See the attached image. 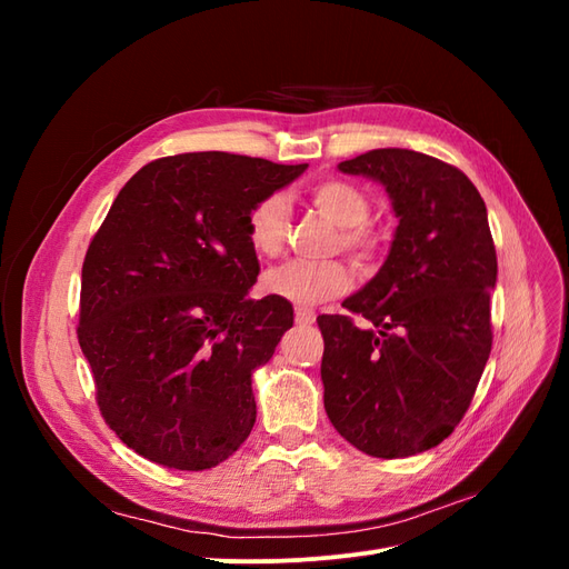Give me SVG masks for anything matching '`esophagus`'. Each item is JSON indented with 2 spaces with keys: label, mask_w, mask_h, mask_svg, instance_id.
Segmentation results:
<instances>
[{
  "label": "esophagus",
  "mask_w": 569,
  "mask_h": 569,
  "mask_svg": "<svg viewBox=\"0 0 569 569\" xmlns=\"http://www.w3.org/2000/svg\"><path fill=\"white\" fill-rule=\"evenodd\" d=\"M295 320H297V325H313L316 322V313L311 311V308H297Z\"/></svg>",
  "instance_id": "1"
}]
</instances>
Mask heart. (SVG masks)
Returning a JSON list of instances; mask_svg holds the SVG:
<instances>
[{"label":"heart","instance_id":"1","mask_svg":"<svg viewBox=\"0 0 569 569\" xmlns=\"http://www.w3.org/2000/svg\"><path fill=\"white\" fill-rule=\"evenodd\" d=\"M308 203L332 220L339 228V242L347 253H351L358 266H372L380 253V237L368 226L372 203L363 189L347 180H322L306 192ZM289 234V203L282 194H268L258 199L247 213V239L256 256L272 258L284 249ZM351 284V274L343 263H306L287 261L270 268L261 289L268 297L282 299L299 308L316 306L341 297Z\"/></svg>","mask_w":569,"mask_h":569}]
</instances>
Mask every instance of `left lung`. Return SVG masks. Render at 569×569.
<instances>
[{"instance_id":"left-lung-1","label":"left lung","mask_w":569,"mask_h":569,"mask_svg":"<svg viewBox=\"0 0 569 569\" xmlns=\"http://www.w3.org/2000/svg\"><path fill=\"white\" fill-rule=\"evenodd\" d=\"M339 170L380 180L399 228L380 272L341 303L349 313L318 316L325 410L358 451L416 456L458 427L491 353L487 206L462 170L420 151L372 149Z\"/></svg>"}]
</instances>
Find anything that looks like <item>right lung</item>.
<instances>
[{"label": "right lung", "instance_id": "add662e5", "mask_svg": "<svg viewBox=\"0 0 569 569\" xmlns=\"http://www.w3.org/2000/svg\"><path fill=\"white\" fill-rule=\"evenodd\" d=\"M306 168L176 153L137 170L111 203L84 253L78 341L101 418L134 453L197 472L249 437L251 375L295 311L247 299L258 278L247 213Z\"/></svg>", "mask_w": 569, "mask_h": 569}]
</instances>
